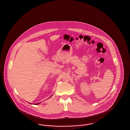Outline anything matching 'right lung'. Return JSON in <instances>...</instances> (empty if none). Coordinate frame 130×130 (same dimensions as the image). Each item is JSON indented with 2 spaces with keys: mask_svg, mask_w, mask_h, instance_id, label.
I'll return each mask as SVG.
<instances>
[{
  "mask_svg": "<svg viewBox=\"0 0 130 130\" xmlns=\"http://www.w3.org/2000/svg\"><path fill=\"white\" fill-rule=\"evenodd\" d=\"M51 96H52V95H51ZM51 96H50V97H51ZM40 103H38V104H40Z\"/></svg>",
  "mask_w": 130,
  "mask_h": 130,
  "instance_id": "obj_1",
  "label": "right lung"
}]
</instances>
